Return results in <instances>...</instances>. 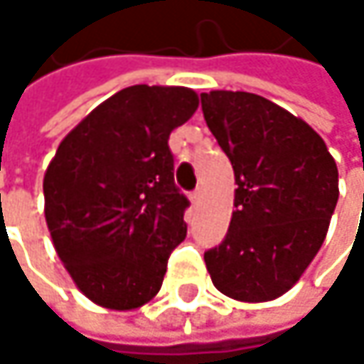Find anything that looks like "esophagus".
Listing matches in <instances>:
<instances>
[{"label": "esophagus", "mask_w": 364, "mask_h": 364, "mask_svg": "<svg viewBox=\"0 0 364 364\" xmlns=\"http://www.w3.org/2000/svg\"><path fill=\"white\" fill-rule=\"evenodd\" d=\"M189 200H191V204H200V200H202V189H200V187L193 189V191L189 193Z\"/></svg>", "instance_id": "34e87169"}]
</instances>
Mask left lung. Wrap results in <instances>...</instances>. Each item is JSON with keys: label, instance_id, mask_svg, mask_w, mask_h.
Segmentation results:
<instances>
[{"label": "left lung", "instance_id": "1", "mask_svg": "<svg viewBox=\"0 0 364 364\" xmlns=\"http://www.w3.org/2000/svg\"><path fill=\"white\" fill-rule=\"evenodd\" d=\"M200 103L238 185L230 230L204 253L206 269L232 299H276L325 242L339 198L335 160L304 119L259 95L213 90Z\"/></svg>", "mask_w": 364, "mask_h": 364}]
</instances>
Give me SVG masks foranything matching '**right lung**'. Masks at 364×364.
I'll list each match as a JSON object with an SVG mask.
<instances>
[{
    "label": "right lung",
    "instance_id": "1",
    "mask_svg": "<svg viewBox=\"0 0 364 364\" xmlns=\"http://www.w3.org/2000/svg\"><path fill=\"white\" fill-rule=\"evenodd\" d=\"M196 109L189 88H124L63 139L46 171L54 249L77 289L103 308L147 304L187 236L189 200L175 185L168 136Z\"/></svg>",
    "mask_w": 364,
    "mask_h": 364
}]
</instances>
